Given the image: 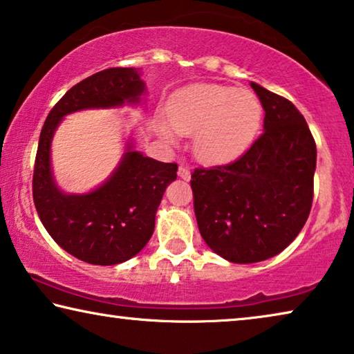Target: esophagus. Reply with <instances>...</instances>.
<instances>
[{"label":"esophagus","mask_w":354,"mask_h":354,"mask_svg":"<svg viewBox=\"0 0 354 354\" xmlns=\"http://www.w3.org/2000/svg\"><path fill=\"white\" fill-rule=\"evenodd\" d=\"M178 176L181 178V179H184V181H189V179H191V170H189L187 167L181 165V167L178 168Z\"/></svg>","instance_id":"34e87169"}]
</instances>
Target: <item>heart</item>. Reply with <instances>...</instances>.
<instances>
[{"mask_svg": "<svg viewBox=\"0 0 354 354\" xmlns=\"http://www.w3.org/2000/svg\"><path fill=\"white\" fill-rule=\"evenodd\" d=\"M173 130L194 135V152L208 165L227 163L243 154L254 141L262 106L254 93L221 84H195L173 97L167 108ZM160 133L173 143L167 127Z\"/></svg>", "mask_w": 354, "mask_h": 354, "instance_id": "b5f03b06", "label": "heart"}]
</instances>
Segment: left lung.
Here are the masks:
<instances>
[{
    "instance_id": "obj_1",
    "label": "left lung",
    "mask_w": 354,
    "mask_h": 354,
    "mask_svg": "<svg viewBox=\"0 0 354 354\" xmlns=\"http://www.w3.org/2000/svg\"><path fill=\"white\" fill-rule=\"evenodd\" d=\"M263 133L240 159L192 173L198 230L216 254L235 263L261 262L292 243L313 202L316 145L289 100L251 82Z\"/></svg>"
}]
</instances>
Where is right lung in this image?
I'll return each mask as SVG.
<instances>
[{
	"instance_id": "obj_1",
	"label": "right lung",
	"mask_w": 354,
	"mask_h": 354,
	"mask_svg": "<svg viewBox=\"0 0 354 354\" xmlns=\"http://www.w3.org/2000/svg\"><path fill=\"white\" fill-rule=\"evenodd\" d=\"M136 68H109L71 87L47 115L39 135L33 173V200L42 225L71 256L93 266H115L138 254L152 236L156 213L176 163H163L127 141L122 159L108 179L86 194L57 186L50 146L63 118L84 109L136 106L146 84Z\"/></svg>"
}]
</instances>
